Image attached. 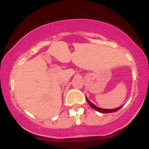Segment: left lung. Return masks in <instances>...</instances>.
Masks as SVG:
<instances>
[{"instance_id":"1","label":"left lung","mask_w":149,"mask_h":149,"mask_svg":"<svg viewBox=\"0 0 149 149\" xmlns=\"http://www.w3.org/2000/svg\"><path fill=\"white\" fill-rule=\"evenodd\" d=\"M86 100H87V101H88V104H89V105L91 106V107H92L93 109H95V110H96V111H99V112H101V113H104V114H106V113H112V112H115V111H118V110L120 109V108H122V107H123V106H122V107H118V108L113 109H104L99 108V107H96V106H95L93 104H92V103H91V101H90L89 100H88L87 98H86Z\"/></svg>"}]
</instances>
